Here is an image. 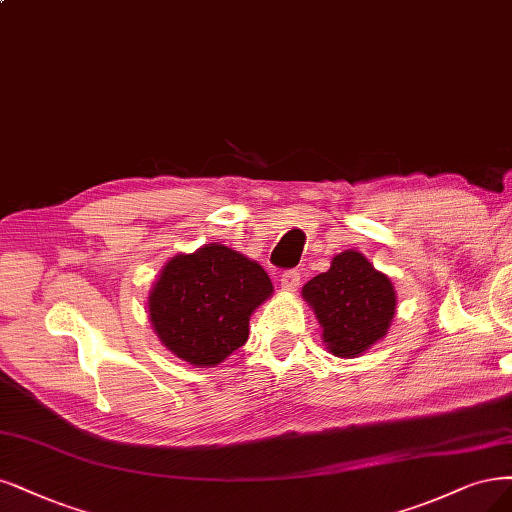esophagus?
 <instances>
[{"label": "esophagus", "mask_w": 512, "mask_h": 512, "mask_svg": "<svg viewBox=\"0 0 512 512\" xmlns=\"http://www.w3.org/2000/svg\"><path fill=\"white\" fill-rule=\"evenodd\" d=\"M279 284H281V288H284V290H288V292H294L298 286H301V273L294 271V269H290V271H284V273H281Z\"/></svg>", "instance_id": "1"}]
</instances>
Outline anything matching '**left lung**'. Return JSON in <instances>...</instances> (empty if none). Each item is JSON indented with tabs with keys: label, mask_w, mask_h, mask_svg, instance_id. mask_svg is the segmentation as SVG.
<instances>
[{
	"label": "left lung",
	"mask_w": 512,
	"mask_h": 512,
	"mask_svg": "<svg viewBox=\"0 0 512 512\" xmlns=\"http://www.w3.org/2000/svg\"><path fill=\"white\" fill-rule=\"evenodd\" d=\"M303 296L324 328L328 349L339 358L364 354L396 313L392 281L354 250L334 256L326 273L307 281Z\"/></svg>",
	"instance_id": "obj_1"
}]
</instances>
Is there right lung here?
I'll use <instances>...</instances> for the list:
<instances>
[{"mask_svg": "<svg viewBox=\"0 0 512 512\" xmlns=\"http://www.w3.org/2000/svg\"><path fill=\"white\" fill-rule=\"evenodd\" d=\"M271 292L258 262L207 243L167 262L150 292V322L175 356L214 366L248 341L250 315Z\"/></svg>", "mask_w": 512, "mask_h": 512, "instance_id": "1", "label": "right lung"}]
</instances>
